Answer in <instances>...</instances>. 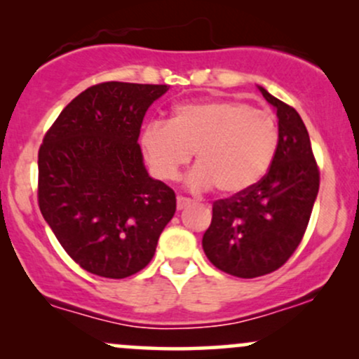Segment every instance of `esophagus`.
Listing matches in <instances>:
<instances>
[{"instance_id":"esophagus-1","label":"esophagus","mask_w":359,"mask_h":359,"mask_svg":"<svg viewBox=\"0 0 359 359\" xmlns=\"http://www.w3.org/2000/svg\"><path fill=\"white\" fill-rule=\"evenodd\" d=\"M189 204H191V199H189V197L177 196V209H179V211H182V209L187 208Z\"/></svg>"}]
</instances>
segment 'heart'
Listing matches in <instances>:
<instances>
[{
  "instance_id": "b5f03b06",
  "label": "heart",
  "mask_w": 359,
  "mask_h": 359,
  "mask_svg": "<svg viewBox=\"0 0 359 359\" xmlns=\"http://www.w3.org/2000/svg\"><path fill=\"white\" fill-rule=\"evenodd\" d=\"M140 147L160 179L174 180L194 154L197 165L189 185L233 196L248 191L269 172L278 150V126L270 113L248 102H184L172 108L168 123H148Z\"/></svg>"
}]
</instances>
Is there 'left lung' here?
I'll return each mask as SVG.
<instances>
[{
    "instance_id": "left-lung-1",
    "label": "left lung",
    "mask_w": 359,
    "mask_h": 359,
    "mask_svg": "<svg viewBox=\"0 0 359 359\" xmlns=\"http://www.w3.org/2000/svg\"><path fill=\"white\" fill-rule=\"evenodd\" d=\"M258 89L277 109V155L258 184L212 204L211 226L203 236L209 262L240 278L271 273L294 255L319 192V168L302 118Z\"/></svg>"
}]
</instances>
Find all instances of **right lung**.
<instances>
[{"instance_id": "1", "label": "right lung", "mask_w": 359, "mask_h": 359, "mask_svg": "<svg viewBox=\"0 0 359 359\" xmlns=\"http://www.w3.org/2000/svg\"><path fill=\"white\" fill-rule=\"evenodd\" d=\"M163 84L102 82L69 102L39 150L43 219L81 269L125 278L154 258L175 192L148 175L140 128Z\"/></svg>"}]
</instances>
